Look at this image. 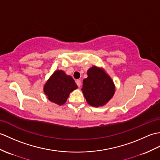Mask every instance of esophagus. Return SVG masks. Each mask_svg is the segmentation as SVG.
Returning a JSON list of instances; mask_svg holds the SVG:
<instances>
[{
  "mask_svg": "<svg viewBox=\"0 0 160 160\" xmlns=\"http://www.w3.org/2000/svg\"><path fill=\"white\" fill-rule=\"evenodd\" d=\"M76 84L78 85V87H80V86H81V81H80V80H76Z\"/></svg>",
  "mask_w": 160,
  "mask_h": 160,
  "instance_id": "1",
  "label": "esophagus"
}]
</instances>
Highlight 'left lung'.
I'll list each match as a JSON object with an SVG mask.
<instances>
[{
    "mask_svg": "<svg viewBox=\"0 0 160 160\" xmlns=\"http://www.w3.org/2000/svg\"><path fill=\"white\" fill-rule=\"evenodd\" d=\"M83 80L82 91L87 103L93 107H102L112 98L115 85L112 79L103 68L92 66Z\"/></svg>",
    "mask_w": 160,
    "mask_h": 160,
    "instance_id": "1",
    "label": "left lung"
}]
</instances>
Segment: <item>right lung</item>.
Returning <instances> with one entry per match:
<instances>
[{"label":"right lung","instance_id":"1","mask_svg":"<svg viewBox=\"0 0 160 160\" xmlns=\"http://www.w3.org/2000/svg\"><path fill=\"white\" fill-rule=\"evenodd\" d=\"M78 88L72 76L62 70H56L43 86V92L48 100L57 105H63L70 92Z\"/></svg>","mask_w":160,"mask_h":160}]
</instances>
